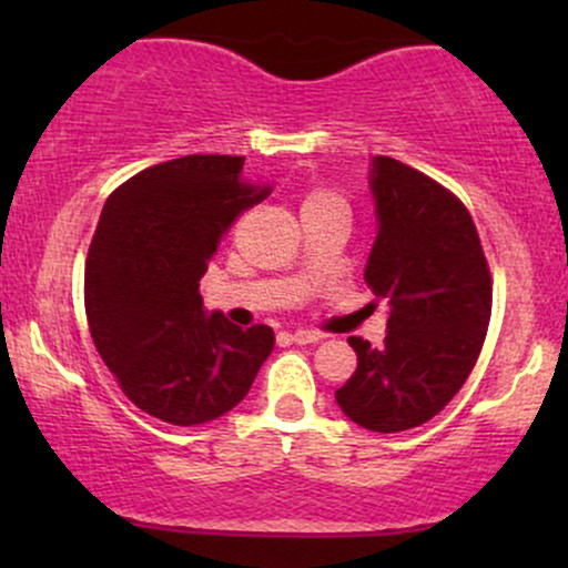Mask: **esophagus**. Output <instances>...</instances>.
I'll return each instance as SVG.
<instances>
[{
	"label": "esophagus",
	"mask_w": 568,
	"mask_h": 568,
	"mask_svg": "<svg viewBox=\"0 0 568 568\" xmlns=\"http://www.w3.org/2000/svg\"><path fill=\"white\" fill-rule=\"evenodd\" d=\"M288 336H291V342H296V344H315L323 338L321 331H306V328L293 331V334H288Z\"/></svg>",
	"instance_id": "1"
}]
</instances>
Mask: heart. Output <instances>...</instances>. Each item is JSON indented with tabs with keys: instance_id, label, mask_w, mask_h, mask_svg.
Here are the masks:
<instances>
[{
	"instance_id": "b5f03b06",
	"label": "heart",
	"mask_w": 568,
	"mask_h": 568,
	"mask_svg": "<svg viewBox=\"0 0 568 568\" xmlns=\"http://www.w3.org/2000/svg\"><path fill=\"white\" fill-rule=\"evenodd\" d=\"M344 205L342 194L334 192V189H325V186H312L310 192L304 194L302 207H315V205Z\"/></svg>"
}]
</instances>
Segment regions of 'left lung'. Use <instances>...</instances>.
Instances as JSON below:
<instances>
[{"instance_id":"obj_1","label":"left lung","mask_w":568,"mask_h":568,"mask_svg":"<svg viewBox=\"0 0 568 568\" xmlns=\"http://www.w3.org/2000/svg\"><path fill=\"white\" fill-rule=\"evenodd\" d=\"M379 234L366 283L389 304L387 336H349L357 368L336 403L371 433H403L440 414L478 361L491 321V272L470 211L452 189L374 158Z\"/></svg>"}]
</instances>
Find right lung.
I'll list each match as a JSON object with an SVG mask.
<instances>
[{
	"label": "right lung",
	"instance_id": "1",
	"mask_svg": "<svg viewBox=\"0 0 568 568\" xmlns=\"http://www.w3.org/2000/svg\"><path fill=\"white\" fill-rule=\"evenodd\" d=\"M245 158L186 154L109 194L84 262V312L98 355L149 416L192 427L247 395L275 347L270 325L202 312L200 277L221 237L272 194Z\"/></svg>",
	"mask_w": 568,
	"mask_h": 568
}]
</instances>
